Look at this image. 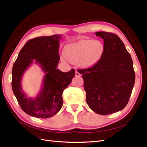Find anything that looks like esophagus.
Here are the masks:
<instances>
[{"instance_id": "esophagus-1", "label": "esophagus", "mask_w": 147, "mask_h": 147, "mask_svg": "<svg viewBox=\"0 0 147 147\" xmlns=\"http://www.w3.org/2000/svg\"><path fill=\"white\" fill-rule=\"evenodd\" d=\"M75 75L76 76H80V73H79L78 71H76Z\"/></svg>"}]
</instances>
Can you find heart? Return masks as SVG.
I'll return each mask as SVG.
<instances>
[{
  "label": "heart",
  "mask_w": 147,
  "mask_h": 147,
  "mask_svg": "<svg viewBox=\"0 0 147 147\" xmlns=\"http://www.w3.org/2000/svg\"><path fill=\"white\" fill-rule=\"evenodd\" d=\"M104 52V46L99 41L81 39L67 45L64 55L69 61L78 62L84 68L94 66L99 62Z\"/></svg>",
  "instance_id": "obj_1"
}]
</instances>
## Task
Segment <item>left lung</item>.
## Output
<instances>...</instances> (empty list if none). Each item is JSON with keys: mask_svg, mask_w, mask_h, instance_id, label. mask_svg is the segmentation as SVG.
I'll return each instance as SVG.
<instances>
[{"mask_svg": "<svg viewBox=\"0 0 147 147\" xmlns=\"http://www.w3.org/2000/svg\"><path fill=\"white\" fill-rule=\"evenodd\" d=\"M104 39V52L94 66L79 69L82 74L86 102L95 113L107 115L123 110L127 105L135 82L131 55L116 34L99 31Z\"/></svg>", "mask_w": 147, "mask_h": 147, "instance_id": "obj_1", "label": "left lung"}]
</instances>
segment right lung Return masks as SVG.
Listing matches in <instances>:
<instances>
[{"label":"right lung","instance_id":"obj_1","mask_svg":"<svg viewBox=\"0 0 147 147\" xmlns=\"http://www.w3.org/2000/svg\"><path fill=\"white\" fill-rule=\"evenodd\" d=\"M61 35L37 37L29 40L20 51L12 69V88L22 110L38 118L55 115L63 105L62 93L74 77L75 70L63 73L57 69L60 60L59 40ZM36 59L46 73L43 86L34 100L26 97L21 87L24 71Z\"/></svg>","mask_w":147,"mask_h":147}]
</instances>
